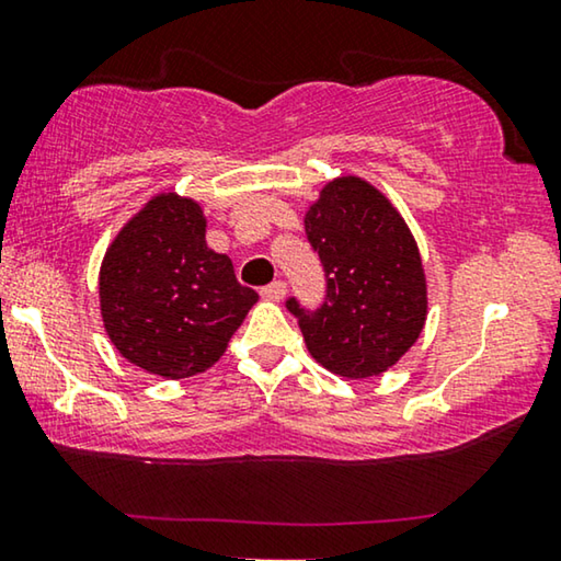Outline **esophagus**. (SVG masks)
I'll return each instance as SVG.
<instances>
[{"label": "esophagus", "mask_w": 561, "mask_h": 561, "mask_svg": "<svg viewBox=\"0 0 561 561\" xmlns=\"http://www.w3.org/2000/svg\"><path fill=\"white\" fill-rule=\"evenodd\" d=\"M262 291L264 299H272V302H279V299L287 295V284H284L282 279H274L272 284H266V287L259 289Z\"/></svg>", "instance_id": "1"}]
</instances>
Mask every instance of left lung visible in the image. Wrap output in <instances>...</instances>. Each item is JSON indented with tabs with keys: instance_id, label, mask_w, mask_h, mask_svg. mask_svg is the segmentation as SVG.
Here are the masks:
<instances>
[{
	"instance_id": "left-lung-1",
	"label": "left lung",
	"mask_w": 561,
	"mask_h": 561,
	"mask_svg": "<svg viewBox=\"0 0 561 561\" xmlns=\"http://www.w3.org/2000/svg\"><path fill=\"white\" fill-rule=\"evenodd\" d=\"M305 231L320 256L324 299L309 309L289 297L284 307L297 317L307 350L342 378L386 373L425 322L421 254L405 221L370 183L345 175L322 188Z\"/></svg>"
}]
</instances>
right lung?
Wrapping results in <instances>:
<instances>
[{"mask_svg":"<svg viewBox=\"0 0 561 561\" xmlns=\"http://www.w3.org/2000/svg\"><path fill=\"white\" fill-rule=\"evenodd\" d=\"M256 299L239 284L231 259L206 247L198 204L173 194L150 201L100 270V309L113 345L169 380L219 360Z\"/></svg>","mask_w":561,"mask_h":561,"instance_id":"1","label":"right lung"}]
</instances>
